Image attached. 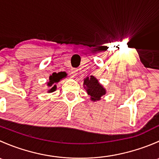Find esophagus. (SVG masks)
Listing matches in <instances>:
<instances>
[{
    "label": "esophagus",
    "instance_id": "esophagus-1",
    "mask_svg": "<svg viewBox=\"0 0 159 159\" xmlns=\"http://www.w3.org/2000/svg\"><path fill=\"white\" fill-rule=\"evenodd\" d=\"M78 69L77 68H71L70 69V73H71V75H73V76H76L77 75H78Z\"/></svg>",
    "mask_w": 159,
    "mask_h": 159
}]
</instances>
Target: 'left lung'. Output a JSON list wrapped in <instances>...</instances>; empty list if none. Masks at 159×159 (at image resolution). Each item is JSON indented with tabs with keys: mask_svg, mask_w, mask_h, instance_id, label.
I'll return each instance as SVG.
<instances>
[{
	"mask_svg": "<svg viewBox=\"0 0 159 159\" xmlns=\"http://www.w3.org/2000/svg\"><path fill=\"white\" fill-rule=\"evenodd\" d=\"M83 86L92 102L101 100V98L106 94V89L100 84L98 80L92 75L84 78Z\"/></svg>",
	"mask_w": 159,
	"mask_h": 159,
	"instance_id": "obj_1",
	"label": "left lung"
}]
</instances>
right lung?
I'll use <instances>...</instances> for the list:
<instances>
[{
    "instance_id": "add662e5",
    "label": "right lung",
    "mask_w": 159,
    "mask_h": 159,
    "mask_svg": "<svg viewBox=\"0 0 159 159\" xmlns=\"http://www.w3.org/2000/svg\"><path fill=\"white\" fill-rule=\"evenodd\" d=\"M68 75V74L65 71H61L58 72V73H53L52 75L49 76V80L47 82V86L49 88L48 92L51 93L54 92V91H56L57 89V85L56 84L59 82L61 80H62L63 78H65Z\"/></svg>"
}]
</instances>
